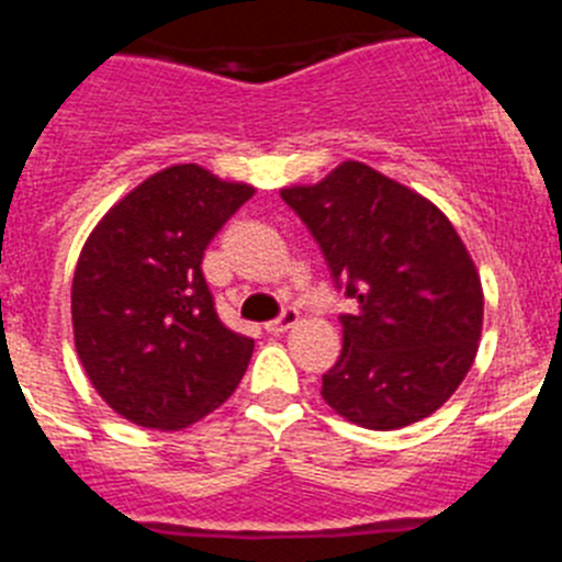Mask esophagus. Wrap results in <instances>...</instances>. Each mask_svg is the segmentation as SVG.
Listing matches in <instances>:
<instances>
[{"mask_svg":"<svg viewBox=\"0 0 562 562\" xmlns=\"http://www.w3.org/2000/svg\"><path fill=\"white\" fill-rule=\"evenodd\" d=\"M297 310L295 306H286L284 312H281V315L276 317V321H270V324H265V329L270 331V335H281V331H286V329H292V326L297 324Z\"/></svg>","mask_w":562,"mask_h":562,"instance_id":"34e87169","label":"esophagus"}]
</instances>
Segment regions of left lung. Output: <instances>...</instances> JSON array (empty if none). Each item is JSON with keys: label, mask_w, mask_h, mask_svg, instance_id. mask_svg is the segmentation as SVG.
Listing matches in <instances>:
<instances>
[{"label": "left lung", "mask_w": 562, "mask_h": 562, "mask_svg": "<svg viewBox=\"0 0 562 562\" xmlns=\"http://www.w3.org/2000/svg\"><path fill=\"white\" fill-rule=\"evenodd\" d=\"M355 312H342V351L324 374V400L369 430L434 414L479 351L484 295L473 258L448 216L362 162L324 182L284 188Z\"/></svg>", "instance_id": "8db88e82"}]
</instances>
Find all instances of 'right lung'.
Wrapping results in <instances>:
<instances>
[{
	"mask_svg": "<svg viewBox=\"0 0 562 562\" xmlns=\"http://www.w3.org/2000/svg\"><path fill=\"white\" fill-rule=\"evenodd\" d=\"M250 196L245 182L171 166L87 238L72 278L76 349L98 394L134 425L188 428L245 376L252 340L220 321L202 258Z\"/></svg>",
	"mask_w": 562,
	"mask_h": 562,
	"instance_id": "1",
	"label": "right lung"
}]
</instances>
